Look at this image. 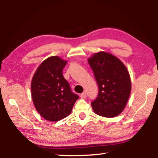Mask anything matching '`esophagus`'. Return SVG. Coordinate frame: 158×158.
Returning a JSON list of instances; mask_svg holds the SVG:
<instances>
[{"mask_svg":"<svg viewBox=\"0 0 158 158\" xmlns=\"http://www.w3.org/2000/svg\"><path fill=\"white\" fill-rule=\"evenodd\" d=\"M80 97H81L82 99H85V98H86V93H85V92L82 93L80 95Z\"/></svg>","mask_w":158,"mask_h":158,"instance_id":"obj_1","label":"esophagus"}]
</instances>
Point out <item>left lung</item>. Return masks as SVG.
I'll return each instance as SVG.
<instances>
[{
    "label": "left lung",
    "instance_id": "obj_1",
    "mask_svg": "<svg viewBox=\"0 0 158 158\" xmlns=\"http://www.w3.org/2000/svg\"><path fill=\"white\" fill-rule=\"evenodd\" d=\"M99 88L91 102L96 114L106 118L118 116L124 110L131 92L129 72L122 61L111 53L100 52L89 58Z\"/></svg>",
    "mask_w": 158,
    "mask_h": 158
}]
</instances>
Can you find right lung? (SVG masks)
Masks as SVG:
<instances>
[{
	"label": "right lung",
	"instance_id": "right-lung-1",
	"mask_svg": "<svg viewBox=\"0 0 158 158\" xmlns=\"http://www.w3.org/2000/svg\"><path fill=\"white\" fill-rule=\"evenodd\" d=\"M67 60L58 56L44 60L31 81V96L37 112L45 120L58 121L70 114L79 96L71 91L63 75Z\"/></svg>",
	"mask_w": 158,
	"mask_h": 158
}]
</instances>
